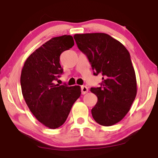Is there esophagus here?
<instances>
[{
	"mask_svg": "<svg viewBox=\"0 0 158 158\" xmlns=\"http://www.w3.org/2000/svg\"><path fill=\"white\" fill-rule=\"evenodd\" d=\"M81 94H86L87 92H88L89 89L87 88L86 86H81Z\"/></svg>",
	"mask_w": 158,
	"mask_h": 158,
	"instance_id": "obj_1",
	"label": "esophagus"
}]
</instances>
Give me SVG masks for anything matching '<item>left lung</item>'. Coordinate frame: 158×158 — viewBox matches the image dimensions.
Returning <instances> with one entry per match:
<instances>
[{
    "label": "left lung",
    "mask_w": 158,
    "mask_h": 158,
    "mask_svg": "<svg viewBox=\"0 0 158 158\" xmlns=\"http://www.w3.org/2000/svg\"><path fill=\"white\" fill-rule=\"evenodd\" d=\"M78 48L87 58L94 74H102L99 87L91 88L98 101L91 114L96 123L110 126L131 109L137 94L135 73L131 55L123 44L106 33L74 35Z\"/></svg>",
    "instance_id": "1"
}]
</instances>
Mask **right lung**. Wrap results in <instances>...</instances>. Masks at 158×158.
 I'll return each mask as SVG.
<instances>
[{
    "label": "right lung",
    "instance_id": "obj_1",
    "mask_svg": "<svg viewBox=\"0 0 158 158\" xmlns=\"http://www.w3.org/2000/svg\"><path fill=\"white\" fill-rule=\"evenodd\" d=\"M74 44L71 35L53 37L28 56L21 72V89L28 108L51 129L64 124L81 93L79 86L55 84L63 73L60 55Z\"/></svg>",
    "mask_w": 158,
    "mask_h": 158
}]
</instances>
